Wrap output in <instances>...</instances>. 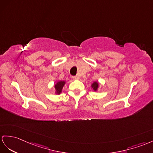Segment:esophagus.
Returning a JSON list of instances; mask_svg holds the SVG:
<instances>
[{"mask_svg":"<svg viewBox=\"0 0 153 153\" xmlns=\"http://www.w3.org/2000/svg\"><path fill=\"white\" fill-rule=\"evenodd\" d=\"M73 80H79V76H73Z\"/></svg>","mask_w":153,"mask_h":153,"instance_id":"obj_1","label":"esophagus"}]
</instances>
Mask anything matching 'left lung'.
Instances as JSON below:
<instances>
[{
	"mask_svg": "<svg viewBox=\"0 0 153 153\" xmlns=\"http://www.w3.org/2000/svg\"><path fill=\"white\" fill-rule=\"evenodd\" d=\"M91 88L94 89V90L95 91H97V89L99 88V83L97 82H94L91 84Z\"/></svg>",
	"mask_w": 153,
	"mask_h": 153,
	"instance_id": "1",
	"label": "left lung"
}]
</instances>
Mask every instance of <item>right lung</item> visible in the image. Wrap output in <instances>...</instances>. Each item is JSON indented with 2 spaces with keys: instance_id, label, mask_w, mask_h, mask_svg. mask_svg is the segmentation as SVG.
<instances>
[{
  "instance_id": "right-lung-1",
  "label": "right lung",
  "mask_w": 153,
  "mask_h": 153,
  "mask_svg": "<svg viewBox=\"0 0 153 153\" xmlns=\"http://www.w3.org/2000/svg\"><path fill=\"white\" fill-rule=\"evenodd\" d=\"M65 84V81H58V82L54 85L56 94H60L62 91V88Z\"/></svg>"
}]
</instances>
